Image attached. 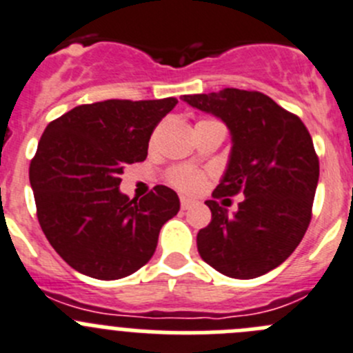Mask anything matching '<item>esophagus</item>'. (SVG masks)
Wrapping results in <instances>:
<instances>
[{"mask_svg":"<svg viewBox=\"0 0 353 353\" xmlns=\"http://www.w3.org/2000/svg\"><path fill=\"white\" fill-rule=\"evenodd\" d=\"M195 200L192 199H186V196H181V209L183 210H188V209H192L193 205H195Z\"/></svg>","mask_w":353,"mask_h":353,"instance_id":"34e87169","label":"esophagus"}]
</instances>
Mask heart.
<instances>
[{
    "mask_svg": "<svg viewBox=\"0 0 353 353\" xmlns=\"http://www.w3.org/2000/svg\"><path fill=\"white\" fill-rule=\"evenodd\" d=\"M202 121H212V120H202ZM199 121V123H202ZM172 186H176L177 190L184 193H196L202 190L203 183H205V177L200 170L193 169V167H177V169L170 170L169 176Z\"/></svg>",
    "mask_w": 353,
    "mask_h": 353,
    "instance_id": "b5f03b06",
    "label": "heart"
}]
</instances>
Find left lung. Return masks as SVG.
Returning <instances> with one entry per match:
<instances>
[{
  "mask_svg": "<svg viewBox=\"0 0 353 353\" xmlns=\"http://www.w3.org/2000/svg\"><path fill=\"white\" fill-rule=\"evenodd\" d=\"M219 118L232 151L214 199L242 193L239 210L207 200L212 221L196 235L200 258L232 279H256L294 252L312 219L319 158L305 123L261 92L225 88L183 95Z\"/></svg>",
  "mask_w": 353,
  "mask_h": 353,
  "instance_id": "8db88e82",
  "label": "left lung"
}]
</instances>
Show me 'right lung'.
I'll use <instances>...</instances> for the list:
<instances>
[{
  "instance_id": "1",
  "label": "right lung",
  "mask_w": 353,
  "mask_h": 353,
  "mask_svg": "<svg viewBox=\"0 0 353 353\" xmlns=\"http://www.w3.org/2000/svg\"><path fill=\"white\" fill-rule=\"evenodd\" d=\"M177 99L72 108L48 123L29 167L38 221L71 268L99 281L132 275L154 254L161 226L179 212L167 186L141 200L120 192L125 165L146 160L158 121Z\"/></svg>"
}]
</instances>
